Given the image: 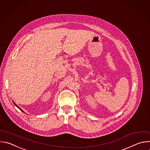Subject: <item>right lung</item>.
<instances>
[{
  "instance_id": "add662e5",
  "label": "right lung",
  "mask_w": 150,
  "mask_h": 150,
  "mask_svg": "<svg viewBox=\"0 0 150 150\" xmlns=\"http://www.w3.org/2000/svg\"><path fill=\"white\" fill-rule=\"evenodd\" d=\"M13 104L15 105V106H16V107H18V108H19V110H20L21 111H22L23 112H24V113H25V112H24V111H23V110H22L21 108H20V107H18V105H16V104H15V103L13 101Z\"/></svg>"
}]
</instances>
